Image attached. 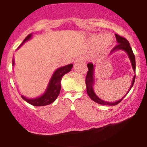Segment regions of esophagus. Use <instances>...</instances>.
<instances>
[{"label": "esophagus", "mask_w": 147, "mask_h": 147, "mask_svg": "<svg viewBox=\"0 0 147 147\" xmlns=\"http://www.w3.org/2000/svg\"><path fill=\"white\" fill-rule=\"evenodd\" d=\"M84 61V59L82 58V57H79V58H77L75 59V61H74V63L76 65V64L79 63H82V62Z\"/></svg>", "instance_id": "obj_1"}]
</instances>
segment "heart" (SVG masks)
Returning <instances> with one entry per match:
<instances>
[{
    "label": "heart",
    "mask_w": 147,
    "mask_h": 147,
    "mask_svg": "<svg viewBox=\"0 0 147 147\" xmlns=\"http://www.w3.org/2000/svg\"><path fill=\"white\" fill-rule=\"evenodd\" d=\"M113 42V38L109 34L101 35L94 34L89 38V43L90 45H97V49L99 51H104L107 50L112 45Z\"/></svg>",
    "instance_id": "heart-1"
}]
</instances>
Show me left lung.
Masks as SVG:
<instances>
[{"label": "left lung", "instance_id": "obj_1", "mask_svg": "<svg viewBox=\"0 0 147 147\" xmlns=\"http://www.w3.org/2000/svg\"><path fill=\"white\" fill-rule=\"evenodd\" d=\"M115 38H116V40H117L118 44L116 45L114 48H113V50H111V54H112L113 52L117 51V50H124V52H126V54L128 55V57H129L130 61H131V65H132V68H133V71H134V73H136V58H135V55L133 52L132 48H131V46H130L129 42L125 38L119 36V35L116 34H115ZM87 66H88V68L86 77V85L87 93L92 100H93L94 102L98 103L99 104H102V105H108V106L117 105V104H119V103L126 97V95L129 93V92L131 89V88L133 87V84H134L135 82L136 75L133 76L131 87H130V88L129 89V90H128V92H126V95H124L122 99H120L119 100H118L115 102H105V101L102 100V99L99 98L98 96L95 94V91H94L93 86H94V82H95V79H94V72H95V66L91 63H88Z\"/></svg>", "mask_w": 147, "mask_h": 147}]
</instances>
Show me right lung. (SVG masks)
Masks as SVG:
<instances>
[{"label": "right lung", "mask_w": 147, "mask_h": 147, "mask_svg": "<svg viewBox=\"0 0 147 147\" xmlns=\"http://www.w3.org/2000/svg\"><path fill=\"white\" fill-rule=\"evenodd\" d=\"M32 37V34H30L29 35H28L18 48H19L21 45H23V43L31 39ZM14 59H13V67L14 66ZM72 66H73L72 64H69V65L57 68L54 72L53 75H52L51 79L49 82L48 86L46 88V90L43 95L39 96V97H35V98H28L23 95H21V97L24 99L25 102L34 106H43L52 104V102L56 100L57 97L59 95L61 90V82L62 77H63V75H65V74H67L71 70Z\"/></svg>", "instance_id": "1"}]
</instances>
